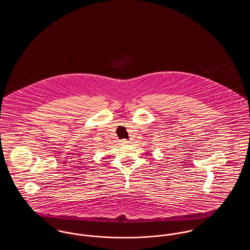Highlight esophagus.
<instances>
[{"label": "esophagus", "mask_w": 250, "mask_h": 250, "mask_svg": "<svg viewBox=\"0 0 250 250\" xmlns=\"http://www.w3.org/2000/svg\"><path fill=\"white\" fill-rule=\"evenodd\" d=\"M129 143V142L127 141V140H125V139H124V140H122L121 142H120V144H122V145H127Z\"/></svg>", "instance_id": "34e87169"}]
</instances>
